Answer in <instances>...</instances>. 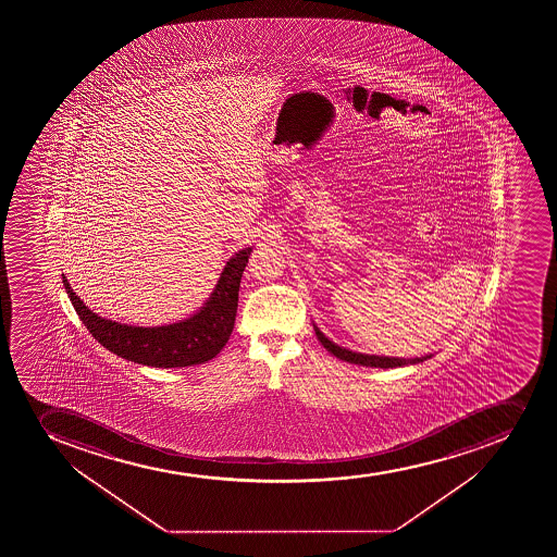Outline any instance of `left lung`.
I'll use <instances>...</instances> for the list:
<instances>
[{
  "label": "left lung",
  "mask_w": 557,
  "mask_h": 557,
  "mask_svg": "<svg viewBox=\"0 0 557 557\" xmlns=\"http://www.w3.org/2000/svg\"><path fill=\"white\" fill-rule=\"evenodd\" d=\"M315 336L320 339L321 345L334 354L336 358L347 361V363L363 364V367H375V369H396V367H407V364L423 363L424 359L432 358L429 356H421V358H391V356H370V354L352 352L348 348L339 347L336 343L331 342L323 332L314 325Z\"/></svg>",
  "instance_id": "1"
}]
</instances>
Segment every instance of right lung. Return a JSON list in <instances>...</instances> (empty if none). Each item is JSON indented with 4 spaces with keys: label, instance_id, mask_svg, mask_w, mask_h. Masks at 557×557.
<instances>
[{
    "label": "right lung",
    "instance_id": "add662e5",
    "mask_svg": "<svg viewBox=\"0 0 557 557\" xmlns=\"http://www.w3.org/2000/svg\"><path fill=\"white\" fill-rule=\"evenodd\" d=\"M252 248H243L226 261L207 304L187 320L161 326H133L106 320L85 307L63 275V287L83 325L96 342L120 358L156 369L193 367L215 358L231 337L237 312V293Z\"/></svg>",
    "mask_w": 557,
    "mask_h": 557
}]
</instances>
